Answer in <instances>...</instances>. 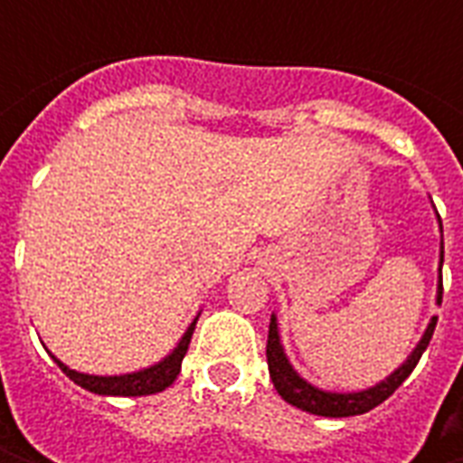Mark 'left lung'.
Wrapping results in <instances>:
<instances>
[{"label": "left lung", "instance_id": "obj_1", "mask_svg": "<svg viewBox=\"0 0 463 463\" xmlns=\"http://www.w3.org/2000/svg\"><path fill=\"white\" fill-rule=\"evenodd\" d=\"M438 216V211H436ZM438 226H440V237H443V223H440V216H438ZM440 268H443V240H440ZM443 298V280H438V294L436 304H440ZM438 317H433L428 322V327L422 332V337L418 340V345L412 347V353L407 355V361L394 368L383 382L373 383L368 389H361V392H327V389H319L309 383L298 371H296L286 350H283V343H280V329H278V317L270 314V329H268V371H270V379H273V386L276 392L298 410L309 412V415H322V418H353V415H364L368 410L379 407L383 400H389L397 389L402 386V382L415 371L420 355L425 353V347L430 345V337L436 332Z\"/></svg>", "mask_w": 463, "mask_h": 463}]
</instances>
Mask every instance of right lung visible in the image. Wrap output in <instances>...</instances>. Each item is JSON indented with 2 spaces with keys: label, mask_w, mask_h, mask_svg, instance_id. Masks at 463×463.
Here are the masks:
<instances>
[{
  "label": "right lung",
  "mask_w": 463,
  "mask_h": 463,
  "mask_svg": "<svg viewBox=\"0 0 463 463\" xmlns=\"http://www.w3.org/2000/svg\"><path fill=\"white\" fill-rule=\"evenodd\" d=\"M198 317L187 325L185 335L180 337V343L175 345V350L165 355L159 364L149 365V368H141L134 373H120V376H95V373H81L74 371L66 364H61L56 355H51L63 373L71 379L74 383H80L81 389L92 392V394H102V397H146V394H159L165 392L169 383L177 379L180 368H183V358H185L187 345H190V337H193V329H195Z\"/></svg>",
  "instance_id": "obj_1"
}]
</instances>
